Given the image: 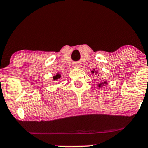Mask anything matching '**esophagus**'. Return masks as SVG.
Wrapping results in <instances>:
<instances>
[{
  "label": "esophagus",
  "mask_w": 148,
  "mask_h": 148,
  "mask_svg": "<svg viewBox=\"0 0 148 148\" xmlns=\"http://www.w3.org/2000/svg\"><path fill=\"white\" fill-rule=\"evenodd\" d=\"M79 66V65L78 64H74V68H78Z\"/></svg>",
  "instance_id": "esophagus-1"
}]
</instances>
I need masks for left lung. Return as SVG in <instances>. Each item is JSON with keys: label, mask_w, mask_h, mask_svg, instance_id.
I'll return each instance as SVG.
<instances>
[{"label": "left lung", "mask_w": 148, "mask_h": 148, "mask_svg": "<svg viewBox=\"0 0 148 148\" xmlns=\"http://www.w3.org/2000/svg\"><path fill=\"white\" fill-rule=\"evenodd\" d=\"M92 74H98V71H96L95 69H93V70L92 71ZM98 77H99V74H98ZM107 84V81L102 82H101L100 84H98V86H99V87H101V86H104V85Z\"/></svg>", "instance_id": "1"}]
</instances>
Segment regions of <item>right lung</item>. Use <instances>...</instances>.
I'll return each mask as SVG.
<instances>
[{"instance_id":"add662e5","label":"right lung","mask_w":148,"mask_h":148,"mask_svg":"<svg viewBox=\"0 0 148 148\" xmlns=\"http://www.w3.org/2000/svg\"><path fill=\"white\" fill-rule=\"evenodd\" d=\"M60 78H61V74H59V73H57V74H56V75H54L53 77V80H57L58 79H60Z\"/></svg>"}]
</instances>
